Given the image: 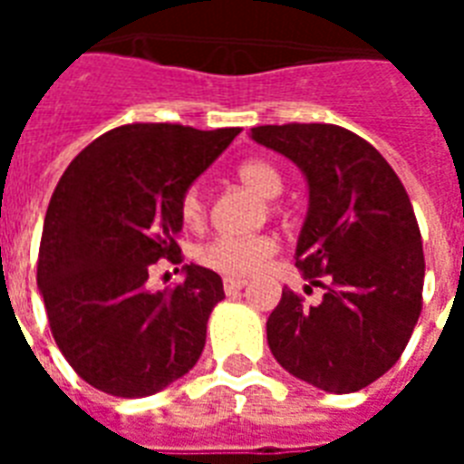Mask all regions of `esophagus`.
I'll return each mask as SVG.
<instances>
[{
	"label": "esophagus",
	"instance_id": "esophagus-1",
	"mask_svg": "<svg viewBox=\"0 0 464 464\" xmlns=\"http://www.w3.org/2000/svg\"><path fill=\"white\" fill-rule=\"evenodd\" d=\"M247 282L246 279H233V276H226L224 279V291L226 294H236V291L246 289Z\"/></svg>",
	"mask_w": 464,
	"mask_h": 464
}]
</instances>
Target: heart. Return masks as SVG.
<instances>
[{"label": "heart", "instance_id": "obj_1", "mask_svg": "<svg viewBox=\"0 0 464 464\" xmlns=\"http://www.w3.org/2000/svg\"><path fill=\"white\" fill-rule=\"evenodd\" d=\"M238 178L247 188L265 199H275L282 195L284 180L272 163L260 159L246 160L238 168ZM180 217L185 226L197 228L207 217V202L199 185L185 189L180 199ZM276 253V240L269 236H253V238H236V236H217L197 250V260L204 267L214 269L226 276H250L260 272L272 255Z\"/></svg>", "mask_w": 464, "mask_h": 464}]
</instances>
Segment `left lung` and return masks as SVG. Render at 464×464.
<instances>
[{
    "instance_id": "8db88e82",
    "label": "left lung",
    "mask_w": 464,
    "mask_h": 464,
    "mask_svg": "<svg viewBox=\"0 0 464 464\" xmlns=\"http://www.w3.org/2000/svg\"><path fill=\"white\" fill-rule=\"evenodd\" d=\"M250 140L304 173L308 211L294 257L324 289L317 305L282 291L269 352L313 388L356 392L395 366L421 313L424 250L410 197L388 160L344 127L262 125Z\"/></svg>"
}]
</instances>
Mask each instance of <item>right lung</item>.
<instances>
[{"mask_svg": "<svg viewBox=\"0 0 464 464\" xmlns=\"http://www.w3.org/2000/svg\"><path fill=\"white\" fill-rule=\"evenodd\" d=\"M238 127L147 122L83 149L54 188L43 226L38 289L69 366L96 390L149 397L192 371L224 282L182 265L173 291L147 286L151 265H180L185 189L224 154Z\"/></svg>", "mask_w": 464, "mask_h": 464, "instance_id": "right-lung-1", "label": "right lung"}]
</instances>
